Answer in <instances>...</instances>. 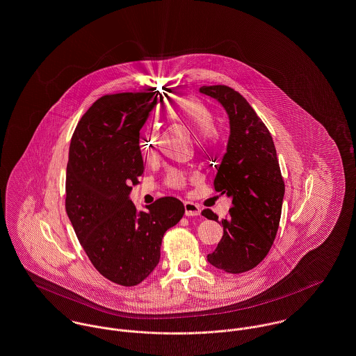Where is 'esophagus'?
<instances>
[{"label":"esophagus","instance_id":"1","mask_svg":"<svg viewBox=\"0 0 356 356\" xmlns=\"http://www.w3.org/2000/svg\"><path fill=\"white\" fill-rule=\"evenodd\" d=\"M184 210H186V216L188 217L200 216V207L194 202H184Z\"/></svg>","mask_w":356,"mask_h":356}]
</instances>
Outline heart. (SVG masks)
I'll use <instances>...</instances> for the list:
<instances>
[{
	"label": "heart",
	"instance_id": "1",
	"mask_svg": "<svg viewBox=\"0 0 356 356\" xmlns=\"http://www.w3.org/2000/svg\"><path fill=\"white\" fill-rule=\"evenodd\" d=\"M163 116L169 121L184 127L197 142L206 145L216 135V125L206 106L195 97H183L173 101L163 111ZM140 150L146 159L157 157V136L152 131H146L140 138ZM188 176L177 169L168 173L166 183L172 188H183L187 184Z\"/></svg>",
	"mask_w": 356,
	"mask_h": 356
}]
</instances>
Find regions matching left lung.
<instances>
[{"mask_svg":"<svg viewBox=\"0 0 356 356\" xmlns=\"http://www.w3.org/2000/svg\"><path fill=\"white\" fill-rule=\"evenodd\" d=\"M199 91L221 104L231 129L214 188L232 199V207L221 221L222 238L207 261L227 273H244L262 262L276 238L285 193L276 147L266 125L234 88L203 86ZM202 216L218 221L210 209Z\"/></svg>","mask_w":356,"mask_h":356,"instance_id":"1","label":"left lung"}]
</instances>
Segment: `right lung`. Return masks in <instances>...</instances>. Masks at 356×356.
Wrapping results in <instances>:
<instances>
[{"label":"right lung","instance_id":"1","mask_svg":"<svg viewBox=\"0 0 356 356\" xmlns=\"http://www.w3.org/2000/svg\"><path fill=\"white\" fill-rule=\"evenodd\" d=\"M166 92H121L95 101L71 139L65 209L94 268L124 286L142 282L159 265L161 241L184 214L173 197L147 210L129 199L143 173L139 132Z\"/></svg>","mask_w":356,"mask_h":356}]
</instances>
